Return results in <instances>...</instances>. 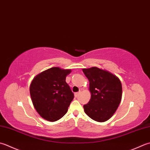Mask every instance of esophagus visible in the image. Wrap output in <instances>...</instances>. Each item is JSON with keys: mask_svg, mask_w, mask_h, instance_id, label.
I'll use <instances>...</instances> for the list:
<instances>
[{"mask_svg": "<svg viewBox=\"0 0 150 150\" xmlns=\"http://www.w3.org/2000/svg\"><path fill=\"white\" fill-rule=\"evenodd\" d=\"M80 93H81V91H80V92H79L75 93V96L76 97V98H77V97H78V96H79V95L80 94Z\"/></svg>", "mask_w": 150, "mask_h": 150, "instance_id": "esophagus-1", "label": "esophagus"}]
</instances>
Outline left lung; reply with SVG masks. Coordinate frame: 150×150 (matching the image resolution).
I'll return each mask as SVG.
<instances>
[{"instance_id":"left-lung-1","label":"left lung","mask_w":150,"mask_h":150,"mask_svg":"<svg viewBox=\"0 0 150 150\" xmlns=\"http://www.w3.org/2000/svg\"><path fill=\"white\" fill-rule=\"evenodd\" d=\"M83 71L90 82L91 92L90 100L83 106L84 112L96 122L107 121L121 101V82L116 75L96 67L83 69Z\"/></svg>"}]
</instances>
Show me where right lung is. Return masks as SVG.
<instances>
[{
  "label": "right lung",
  "instance_id": "1",
  "mask_svg": "<svg viewBox=\"0 0 150 150\" xmlns=\"http://www.w3.org/2000/svg\"><path fill=\"white\" fill-rule=\"evenodd\" d=\"M70 69L54 67L38 74L32 81L30 93L38 114L50 122L65 115L74 94L66 82Z\"/></svg>",
  "mask_w": 150,
  "mask_h": 150
}]
</instances>
